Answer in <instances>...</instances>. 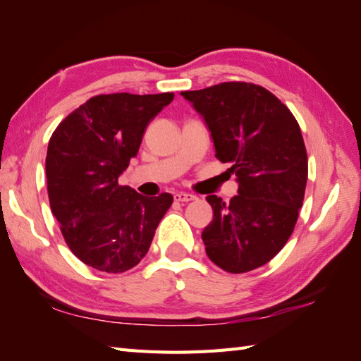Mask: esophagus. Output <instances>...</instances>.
<instances>
[{"instance_id": "34e87169", "label": "esophagus", "mask_w": 361, "mask_h": 361, "mask_svg": "<svg viewBox=\"0 0 361 361\" xmlns=\"http://www.w3.org/2000/svg\"><path fill=\"white\" fill-rule=\"evenodd\" d=\"M195 198H197L195 195H192V194H188V192H178V194H175V202H180V203L194 202Z\"/></svg>"}]
</instances>
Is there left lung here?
<instances>
[{"instance_id": "8db88e82", "label": "left lung", "mask_w": 361, "mask_h": 361, "mask_svg": "<svg viewBox=\"0 0 361 361\" xmlns=\"http://www.w3.org/2000/svg\"><path fill=\"white\" fill-rule=\"evenodd\" d=\"M202 114L216 158L229 163L239 194L229 203L206 197L214 219L202 239L206 255L228 273H247L278 255L293 233L307 185L309 161L293 113L267 88L221 82L183 91Z\"/></svg>"}]
</instances>
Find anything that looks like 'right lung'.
Returning a JSON list of instances; mask_svg holds the SVG:
<instances>
[{"mask_svg":"<svg viewBox=\"0 0 361 361\" xmlns=\"http://www.w3.org/2000/svg\"><path fill=\"white\" fill-rule=\"evenodd\" d=\"M173 96H93L51 136L46 153L51 211L73 255L99 271L124 273L140 264L172 206L171 194L147 198L118 180L137 155L145 127Z\"/></svg>","mask_w":361,"mask_h":361,"instance_id":"add662e5","label":"right lung"}]
</instances>
